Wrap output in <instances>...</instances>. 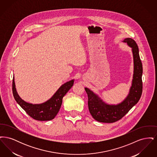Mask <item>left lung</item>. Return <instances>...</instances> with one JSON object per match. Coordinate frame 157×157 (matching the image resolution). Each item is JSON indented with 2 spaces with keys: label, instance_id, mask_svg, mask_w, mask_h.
Masks as SVG:
<instances>
[{
  "label": "left lung",
  "instance_id": "obj_1",
  "mask_svg": "<svg viewBox=\"0 0 157 157\" xmlns=\"http://www.w3.org/2000/svg\"><path fill=\"white\" fill-rule=\"evenodd\" d=\"M132 48L134 59V74L132 85L125 99L120 104H106L97 94L85 88L88 97V108L92 117L98 122L112 123L121 120L138 103L142 92V65L138 45L134 40L127 37L123 41Z\"/></svg>",
  "mask_w": 157,
  "mask_h": 157
}]
</instances>
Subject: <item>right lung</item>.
<instances>
[{"instance_id":"right-lung-1","label":"right lung","mask_w":157,"mask_h":157,"mask_svg":"<svg viewBox=\"0 0 157 157\" xmlns=\"http://www.w3.org/2000/svg\"><path fill=\"white\" fill-rule=\"evenodd\" d=\"M74 79L65 83L49 100L42 104H33L23 101L18 95L15 86V78L12 83L13 95L17 103L30 117L37 121H50L56 117L62 103V98L74 85Z\"/></svg>"}]
</instances>
